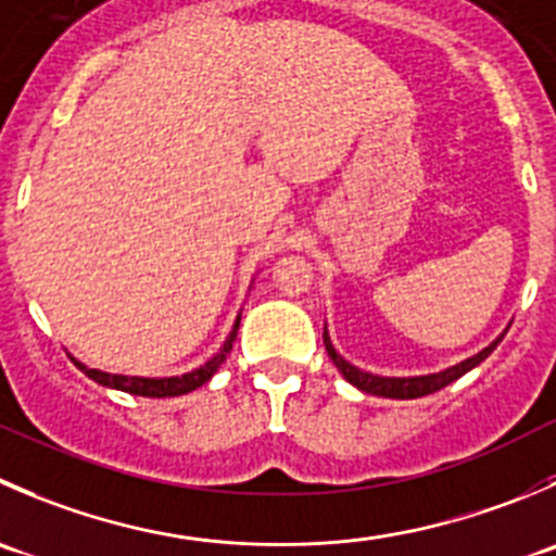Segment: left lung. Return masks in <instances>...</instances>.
I'll return each instance as SVG.
<instances>
[{"label":"left lung","instance_id":"1","mask_svg":"<svg viewBox=\"0 0 556 556\" xmlns=\"http://www.w3.org/2000/svg\"><path fill=\"white\" fill-rule=\"evenodd\" d=\"M505 331H508V328H505ZM505 331L500 333L489 348H483L481 353L470 355V358L459 361V364L448 366V369L443 371H434V375H418V377H380V375H371V371L358 369V366H353L350 361H344L342 355L337 353V348L331 344V337H328V328H323V344H326L328 355H331V361L337 364V369L342 371L344 380H348L350 386L358 388V391L371 393V396H386V399H418L451 386V382L459 380L462 375L476 369V366L481 364V361H486L489 355H492V350L503 342Z\"/></svg>","mask_w":556,"mask_h":556}]
</instances>
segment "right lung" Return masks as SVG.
Here are the masks:
<instances>
[{
    "label": "right lung",
    "mask_w": 556,
    "mask_h": 556,
    "mask_svg": "<svg viewBox=\"0 0 556 556\" xmlns=\"http://www.w3.org/2000/svg\"><path fill=\"white\" fill-rule=\"evenodd\" d=\"M239 323H241V315L236 317L233 331L228 333V339H225V344H223V348H219L217 355H212V358H208L206 364L198 366V369H192V371H187V375H179V377L111 375V371L89 369V366L80 364V361H75V358L73 361H75V366H78V369L84 371L86 377H91V380L100 382V386H105V388H116V391L132 393V396H152V399L181 396V393L195 391V388H201L203 382L212 380V375L219 369V364H223V361L228 358L230 348H233V339H236V331H239Z\"/></svg>",
    "instance_id": "add662e5"
}]
</instances>
